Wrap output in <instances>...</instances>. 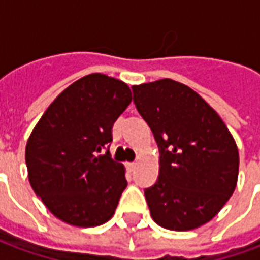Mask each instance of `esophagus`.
Masks as SVG:
<instances>
[{
  "label": "esophagus",
  "instance_id": "esophagus-1",
  "mask_svg": "<svg viewBox=\"0 0 260 260\" xmlns=\"http://www.w3.org/2000/svg\"><path fill=\"white\" fill-rule=\"evenodd\" d=\"M126 166H127V169L130 170V172H133V170L136 169V164H134V162H127Z\"/></svg>",
  "mask_w": 260,
  "mask_h": 260
}]
</instances>
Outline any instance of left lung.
Listing matches in <instances>:
<instances>
[{
  "label": "left lung",
  "mask_w": 260,
  "mask_h": 260,
  "mask_svg": "<svg viewBox=\"0 0 260 260\" xmlns=\"http://www.w3.org/2000/svg\"><path fill=\"white\" fill-rule=\"evenodd\" d=\"M132 90L159 148L158 180L144 190L152 219L174 231L205 224L236 188L234 138L215 109L179 81L164 79Z\"/></svg>",
  "instance_id": "obj_1"
}]
</instances>
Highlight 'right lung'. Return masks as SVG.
I'll list each match as a JSON object with an SVG mask.
<instances>
[{"label": "right lung", "mask_w": 260, "mask_h": 260, "mask_svg": "<svg viewBox=\"0 0 260 260\" xmlns=\"http://www.w3.org/2000/svg\"><path fill=\"white\" fill-rule=\"evenodd\" d=\"M130 102L127 84L92 73L62 91L36 124L26 145L30 184L58 219L94 227L113 216L127 180L109 153L112 126Z\"/></svg>", "instance_id": "1"}]
</instances>
